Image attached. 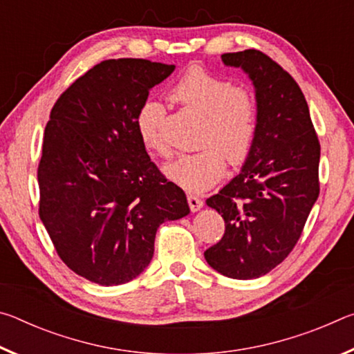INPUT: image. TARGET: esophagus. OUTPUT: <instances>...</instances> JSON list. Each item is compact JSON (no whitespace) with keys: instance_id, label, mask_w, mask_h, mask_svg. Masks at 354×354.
<instances>
[{"instance_id":"1","label":"esophagus","mask_w":354,"mask_h":354,"mask_svg":"<svg viewBox=\"0 0 354 354\" xmlns=\"http://www.w3.org/2000/svg\"><path fill=\"white\" fill-rule=\"evenodd\" d=\"M187 201H189V206H190V211L192 212H198L200 209L203 207V200L200 198V196L189 195L187 196Z\"/></svg>"}]
</instances>
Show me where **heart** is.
<instances>
[{
  "mask_svg": "<svg viewBox=\"0 0 354 354\" xmlns=\"http://www.w3.org/2000/svg\"><path fill=\"white\" fill-rule=\"evenodd\" d=\"M175 103L190 107L206 117L198 153L181 154L164 165V175L189 192H203L223 178L226 158L241 165L253 149L257 133V109L253 95L234 87L225 77L200 65L184 71L170 87ZM164 107L154 100L140 106L136 128L140 142L159 156L169 154L162 136Z\"/></svg>",
  "mask_w": 354,
  "mask_h": 354,
  "instance_id": "1",
  "label": "heart"
}]
</instances>
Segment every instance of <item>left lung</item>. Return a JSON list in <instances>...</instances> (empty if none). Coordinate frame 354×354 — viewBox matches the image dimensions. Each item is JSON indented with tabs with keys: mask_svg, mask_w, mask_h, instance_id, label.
<instances>
[{
	"mask_svg": "<svg viewBox=\"0 0 354 354\" xmlns=\"http://www.w3.org/2000/svg\"><path fill=\"white\" fill-rule=\"evenodd\" d=\"M254 86L257 133L239 175L206 205L225 220V234L205 251L214 270L254 279L283 262L319 198L320 143L301 88L257 50L221 55Z\"/></svg>",
	"mask_w": 354,
	"mask_h": 354,
	"instance_id": "1",
	"label": "left lung"
}]
</instances>
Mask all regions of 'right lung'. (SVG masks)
I'll list each match as a JSON object with an SVG mask.
<instances>
[{
	"mask_svg": "<svg viewBox=\"0 0 354 354\" xmlns=\"http://www.w3.org/2000/svg\"><path fill=\"white\" fill-rule=\"evenodd\" d=\"M175 65L109 59L53 106L39 164V215L76 274L118 286L145 270L158 227L190 212L140 142L136 117Z\"/></svg>",
	"mask_w": 354,
	"mask_h": 354,
	"instance_id": "add662e5",
	"label": "right lung"
}]
</instances>
